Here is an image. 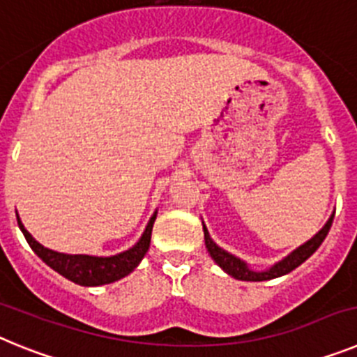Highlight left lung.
I'll list each match as a JSON object with an SVG mask.
<instances>
[{
    "instance_id": "left-lung-1",
    "label": "left lung",
    "mask_w": 357,
    "mask_h": 357,
    "mask_svg": "<svg viewBox=\"0 0 357 357\" xmlns=\"http://www.w3.org/2000/svg\"><path fill=\"white\" fill-rule=\"evenodd\" d=\"M333 220L334 216H331V220L326 223V227H324V229L314 236V238L309 239V241L304 243L302 247L296 248L293 254H289L286 259L277 263L275 266H272L270 270H266V272H254V270H250V268L243 263L241 259H238V257H234L232 254H229V252H225L223 248L218 247L216 243L211 239L206 227H204V238H206V247L207 250H209L211 257H213V259L216 261V263L220 264V266L229 273V275H232L238 280H254V282H259V280H270V279H275V277L286 275V273H289L291 270H295L296 266H301L305 259H309V257L317 252V248L324 243L326 236L329 234Z\"/></svg>"
}]
</instances>
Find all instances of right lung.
Masks as SVG:
<instances>
[{
  "mask_svg": "<svg viewBox=\"0 0 357 357\" xmlns=\"http://www.w3.org/2000/svg\"><path fill=\"white\" fill-rule=\"evenodd\" d=\"M155 216L150 218L146 229H144L143 236L134 247L128 248V250L121 252L118 255H110V257H94V255H71V254H61V252H53L50 248L43 247L39 241L31 238V234L24 229V225L21 223L17 216V223L21 232L26 238L28 245L31 247V250L39 255L44 263L48 264L50 268H53L55 272H59L61 275H64L66 279L73 280L75 284L80 286H102L109 284V282H114L119 280L121 277L128 275V273L134 270L137 264L141 263V259L144 257V254L150 248V239H151V229H153V222H155Z\"/></svg>",
  "mask_w": 357,
  "mask_h": 357,
  "instance_id": "add662e5",
  "label": "right lung"
}]
</instances>
